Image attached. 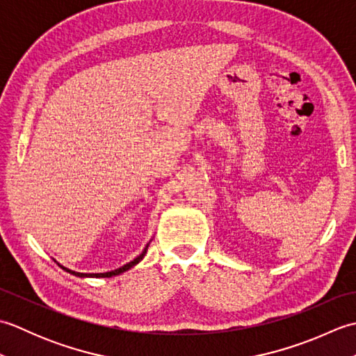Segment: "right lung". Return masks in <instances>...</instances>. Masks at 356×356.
Instances as JSON below:
<instances>
[{
	"mask_svg": "<svg viewBox=\"0 0 356 356\" xmlns=\"http://www.w3.org/2000/svg\"><path fill=\"white\" fill-rule=\"evenodd\" d=\"M147 249H148V245L145 246V249H143L142 251V254L140 255H138L136 257V259L133 260V261H130V263H127V264H124L122 268H118V269H115V270H110V272H102V274H82V272H74V270H72V269H69V268H64L63 264H59L58 263V266L59 268H63L64 270H67L69 272V274H72V275H76V277H81V278H84V277H96V278H108V277H113V275H119V274H122V272H125V270H128V269H131L134 264H138L143 257H145V254H147Z\"/></svg>",
	"mask_w": 356,
	"mask_h": 356,
	"instance_id": "right-lung-1",
	"label": "right lung"
}]
</instances>
